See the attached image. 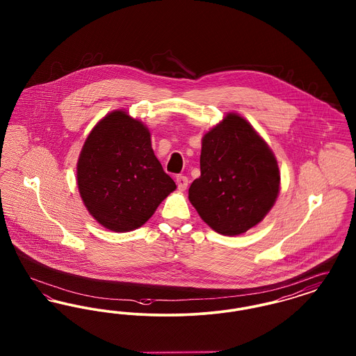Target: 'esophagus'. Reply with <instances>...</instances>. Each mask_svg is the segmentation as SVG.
<instances>
[{
    "mask_svg": "<svg viewBox=\"0 0 356 356\" xmlns=\"http://www.w3.org/2000/svg\"><path fill=\"white\" fill-rule=\"evenodd\" d=\"M176 183H177V188L180 191H186V186H188V179H186V176H177Z\"/></svg>",
    "mask_w": 356,
    "mask_h": 356,
    "instance_id": "1",
    "label": "esophagus"
}]
</instances>
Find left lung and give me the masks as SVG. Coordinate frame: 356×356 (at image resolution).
Here are the masks:
<instances>
[{"mask_svg":"<svg viewBox=\"0 0 356 356\" xmlns=\"http://www.w3.org/2000/svg\"><path fill=\"white\" fill-rule=\"evenodd\" d=\"M200 172L188 199L200 218L225 236L257 225L280 191V170L271 148L234 112L203 136Z\"/></svg>","mask_w":356,"mask_h":356,"instance_id":"1","label":"left lung"}]
</instances>
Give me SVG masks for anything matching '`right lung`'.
Segmentation results:
<instances>
[{
	"mask_svg": "<svg viewBox=\"0 0 356 356\" xmlns=\"http://www.w3.org/2000/svg\"><path fill=\"white\" fill-rule=\"evenodd\" d=\"M77 186L88 212L113 232L144 225L176 189L153 153L148 127L121 109L102 118L86 137Z\"/></svg>",
	"mask_w": 356,
	"mask_h": 356,
	"instance_id": "1",
	"label": "right lung"
}]
</instances>
